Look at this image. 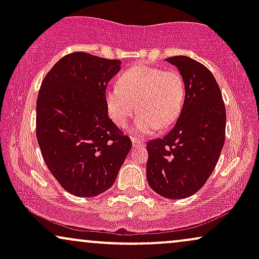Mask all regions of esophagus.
<instances>
[{"mask_svg":"<svg viewBox=\"0 0 259 259\" xmlns=\"http://www.w3.org/2000/svg\"><path fill=\"white\" fill-rule=\"evenodd\" d=\"M132 142H133V146L134 147H141V146H145V142L141 141L140 139H136V138H132Z\"/></svg>","mask_w":259,"mask_h":259,"instance_id":"1","label":"esophagus"}]
</instances>
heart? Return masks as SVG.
Returning a JSON list of instances; mask_svg holds the SVG:
<instances>
[{
    "mask_svg": "<svg viewBox=\"0 0 259 259\" xmlns=\"http://www.w3.org/2000/svg\"><path fill=\"white\" fill-rule=\"evenodd\" d=\"M185 100L183 76L175 70H163L148 65H135L118 79V86L107 89L105 106L109 118L124 126L136 109L139 115L132 132L150 135L164 129L179 117Z\"/></svg>",
    "mask_w": 259,
    "mask_h": 259,
    "instance_id": "heart-1",
    "label": "heart"
}]
</instances>
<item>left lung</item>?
I'll return each instance as SVG.
<instances>
[{"label":"left lung","mask_w":259,"mask_h":259,"mask_svg":"<svg viewBox=\"0 0 259 259\" xmlns=\"http://www.w3.org/2000/svg\"><path fill=\"white\" fill-rule=\"evenodd\" d=\"M165 61L185 84V100L175 125L147 142L146 177L154 192L178 200L196 194L214 170L225 141L227 113L213 74L186 56Z\"/></svg>","instance_id":"8db88e82"}]
</instances>
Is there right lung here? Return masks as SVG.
I'll return each instance as SVG.
<instances>
[{"instance_id":"1","label":"right lung","mask_w":259,"mask_h":259,"mask_svg":"<svg viewBox=\"0 0 259 259\" xmlns=\"http://www.w3.org/2000/svg\"><path fill=\"white\" fill-rule=\"evenodd\" d=\"M119 70L117 59L74 52L53 65L38 91L36 136L45 163L78 197L107 191L132 148L105 106L106 86Z\"/></svg>"}]
</instances>
